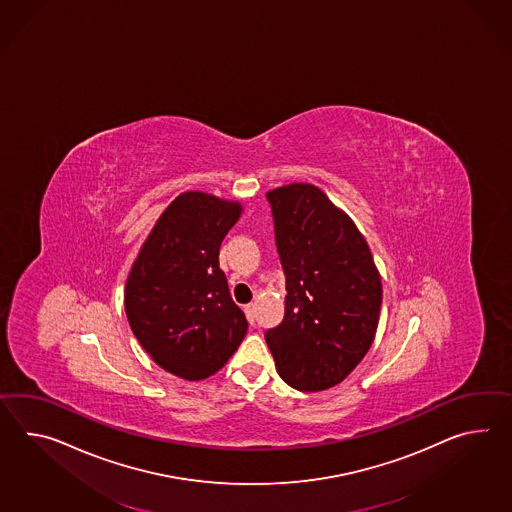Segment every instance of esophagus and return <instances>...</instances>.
<instances>
[{
	"label": "esophagus",
	"mask_w": 512,
	"mask_h": 512,
	"mask_svg": "<svg viewBox=\"0 0 512 512\" xmlns=\"http://www.w3.org/2000/svg\"><path fill=\"white\" fill-rule=\"evenodd\" d=\"M244 312H246V316H248V322L253 324V322H255V316H257V307H255L253 303H250V305L244 307Z\"/></svg>",
	"instance_id": "1"
}]
</instances>
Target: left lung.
Here are the masks:
<instances>
[{
  "label": "left lung",
  "mask_w": 512,
  "mask_h": 512,
  "mask_svg": "<svg viewBox=\"0 0 512 512\" xmlns=\"http://www.w3.org/2000/svg\"><path fill=\"white\" fill-rule=\"evenodd\" d=\"M266 200L287 277L285 318L266 331V344L290 387H335L374 342L383 300L374 257L320 188L294 183L270 190Z\"/></svg>",
  "instance_id": "1"
}]
</instances>
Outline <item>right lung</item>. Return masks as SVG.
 Segmentation results:
<instances>
[{"label":"right lung","mask_w":512,"mask_h":512,"mask_svg":"<svg viewBox=\"0 0 512 512\" xmlns=\"http://www.w3.org/2000/svg\"><path fill=\"white\" fill-rule=\"evenodd\" d=\"M240 212L237 201L205 192L177 196L151 229L125 283V314L140 346L187 381L218 372L248 331L218 262Z\"/></svg>","instance_id":"obj_1"}]
</instances>
